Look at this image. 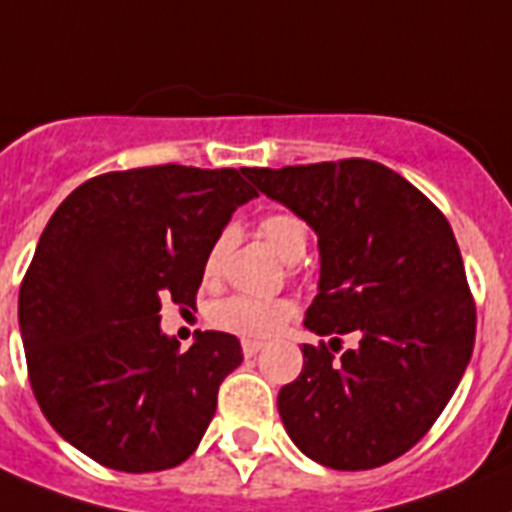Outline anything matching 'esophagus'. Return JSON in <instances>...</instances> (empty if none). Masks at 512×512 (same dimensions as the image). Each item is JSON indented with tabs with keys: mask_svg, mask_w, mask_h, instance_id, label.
Segmentation results:
<instances>
[{
	"mask_svg": "<svg viewBox=\"0 0 512 512\" xmlns=\"http://www.w3.org/2000/svg\"><path fill=\"white\" fill-rule=\"evenodd\" d=\"M242 351L247 359H252V356H257L260 351H263V343L260 341H242Z\"/></svg>",
	"mask_w": 512,
	"mask_h": 512,
	"instance_id": "esophagus-1",
	"label": "esophagus"
}]
</instances>
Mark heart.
Returning a JSON list of instances; mask_svg holds the SVG:
<instances>
[{"instance_id": "b5f03b06", "label": "heart", "mask_w": 512, "mask_h": 512, "mask_svg": "<svg viewBox=\"0 0 512 512\" xmlns=\"http://www.w3.org/2000/svg\"><path fill=\"white\" fill-rule=\"evenodd\" d=\"M257 231L265 239L273 252L286 263L302 260L309 247V226L302 216H296L291 210H276L260 218ZM231 231H221L216 242L210 244L205 255L203 273L208 281L218 276L223 255L229 247ZM210 322L218 330H226L231 336L247 338V341H263V338L276 336L278 330L294 317V304L289 299H255V296L234 294L226 299H218L208 312Z\"/></svg>"}]
</instances>
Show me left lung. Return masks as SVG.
<instances>
[{
  "instance_id": "left-lung-1",
  "label": "left lung",
  "mask_w": 512,
  "mask_h": 512,
  "mask_svg": "<svg viewBox=\"0 0 512 512\" xmlns=\"http://www.w3.org/2000/svg\"><path fill=\"white\" fill-rule=\"evenodd\" d=\"M244 174L320 244V294L304 325L333 338L302 346V375L278 393L283 427L338 471L401 458L448 406L474 351L476 304L448 218L367 158ZM346 332L360 346L336 357Z\"/></svg>"
}]
</instances>
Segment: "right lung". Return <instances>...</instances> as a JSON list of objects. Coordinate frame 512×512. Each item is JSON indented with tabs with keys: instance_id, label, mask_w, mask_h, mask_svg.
<instances>
[{
	"instance_id": "add662e5",
	"label": "right lung",
	"mask_w": 512,
	"mask_h": 512,
	"mask_svg": "<svg viewBox=\"0 0 512 512\" xmlns=\"http://www.w3.org/2000/svg\"><path fill=\"white\" fill-rule=\"evenodd\" d=\"M247 169L179 163L109 171L67 195L20 283V336L38 406L101 466L145 474L187 461L244 354L231 333L187 351L161 302L195 307L203 263L231 213L257 197Z\"/></svg>"
}]
</instances>
